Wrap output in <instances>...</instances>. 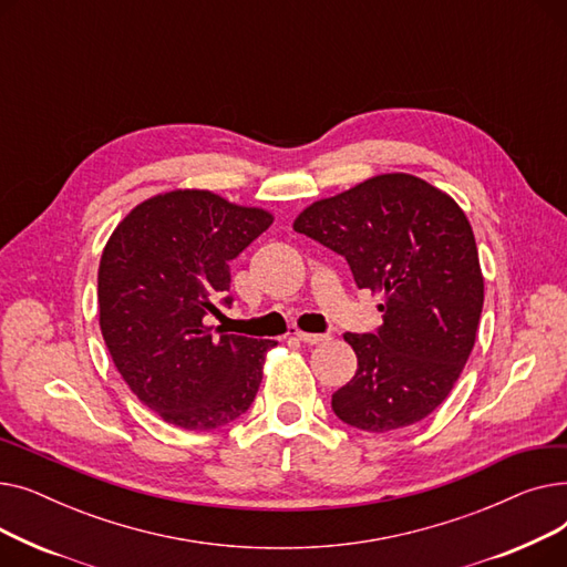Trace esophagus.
<instances>
[{
  "label": "esophagus",
  "instance_id": "1",
  "mask_svg": "<svg viewBox=\"0 0 567 567\" xmlns=\"http://www.w3.org/2000/svg\"><path fill=\"white\" fill-rule=\"evenodd\" d=\"M296 338H299L303 344H321V342H326L329 340V336H317V333H296Z\"/></svg>",
  "mask_w": 567,
  "mask_h": 567
}]
</instances>
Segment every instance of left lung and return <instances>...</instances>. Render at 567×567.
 Returning a JSON list of instances; mask_svg holds the SVG:
<instances>
[{"label": "left lung", "mask_w": 567, "mask_h": 567, "mask_svg": "<svg viewBox=\"0 0 567 567\" xmlns=\"http://www.w3.org/2000/svg\"><path fill=\"white\" fill-rule=\"evenodd\" d=\"M293 229L342 255L355 287L385 293L377 333H344L359 370L333 393L338 419L377 434L427 419L468 361L485 299L462 208L419 176L381 174L315 202Z\"/></svg>", "instance_id": "8db88e82"}]
</instances>
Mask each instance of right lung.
<instances>
[{
  "label": "right lung",
  "instance_id": "obj_1",
  "mask_svg": "<svg viewBox=\"0 0 567 567\" xmlns=\"http://www.w3.org/2000/svg\"><path fill=\"white\" fill-rule=\"evenodd\" d=\"M271 214L208 190H174L118 223L99 268L101 331L137 400L184 430L244 415L274 340L214 336L204 319L231 306L229 261L271 227ZM218 333V329H216Z\"/></svg>",
  "mask_w": 567,
  "mask_h": 567
}]
</instances>
